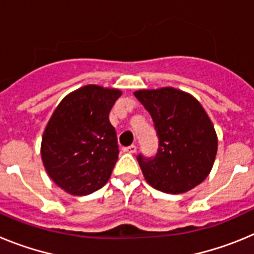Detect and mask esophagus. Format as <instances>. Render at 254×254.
I'll return each mask as SVG.
<instances>
[{"label": "esophagus", "instance_id": "obj_1", "mask_svg": "<svg viewBox=\"0 0 254 254\" xmlns=\"http://www.w3.org/2000/svg\"><path fill=\"white\" fill-rule=\"evenodd\" d=\"M123 151L128 152V154H134V152L137 151V146L136 145H131V146L123 147Z\"/></svg>", "mask_w": 254, "mask_h": 254}]
</instances>
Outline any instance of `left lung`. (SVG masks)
<instances>
[{
    "label": "left lung",
    "mask_w": 254,
    "mask_h": 254,
    "mask_svg": "<svg viewBox=\"0 0 254 254\" xmlns=\"http://www.w3.org/2000/svg\"><path fill=\"white\" fill-rule=\"evenodd\" d=\"M134 96L151 116L159 137L154 158L137 156L147 183L177 194L205 181L214 165L217 136L198 100L174 87L137 90Z\"/></svg>",
    "instance_id": "left-lung-1"
}]
</instances>
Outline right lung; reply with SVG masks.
<instances>
[{"label":"right lung","mask_w":254,"mask_h":254,"mask_svg":"<svg viewBox=\"0 0 254 254\" xmlns=\"http://www.w3.org/2000/svg\"><path fill=\"white\" fill-rule=\"evenodd\" d=\"M122 94L86 85L64 96L42 137V160L48 176L67 193L86 196L111 178L118 142L109 112Z\"/></svg>","instance_id":"right-lung-1"}]
</instances>
